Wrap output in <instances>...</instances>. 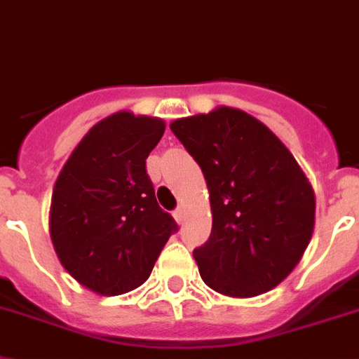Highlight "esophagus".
Listing matches in <instances>:
<instances>
[{
    "label": "esophagus",
    "mask_w": 359,
    "mask_h": 359,
    "mask_svg": "<svg viewBox=\"0 0 359 359\" xmlns=\"http://www.w3.org/2000/svg\"><path fill=\"white\" fill-rule=\"evenodd\" d=\"M174 218H176L177 224H183V222H185V209H183V207H177L176 211H174Z\"/></svg>",
    "instance_id": "34e87169"
}]
</instances>
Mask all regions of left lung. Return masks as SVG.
<instances>
[{"label":"left lung","instance_id":"obj_1","mask_svg":"<svg viewBox=\"0 0 359 359\" xmlns=\"http://www.w3.org/2000/svg\"><path fill=\"white\" fill-rule=\"evenodd\" d=\"M209 189L211 236L194 250L203 283L227 297L273 290L299 264L316 222V196L277 135L242 109L170 124Z\"/></svg>","mask_w":359,"mask_h":359}]
</instances>
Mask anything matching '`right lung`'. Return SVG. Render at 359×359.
<instances>
[{
	"mask_svg": "<svg viewBox=\"0 0 359 359\" xmlns=\"http://www.w3.org/2000/svg\"><path fill=\"white\" fill-rule=\"evenodd\" d=\"M163 133L158 117L117 111L86 133L58 174L53 245L67 273L91 292L111 297L141 286L177 229L147 174Z\"/></svg>",
	"mask_w": 359,
	"mask_h": 359,
	"instance_id": "1",
	"label": "right lung"
}]
</instances>
